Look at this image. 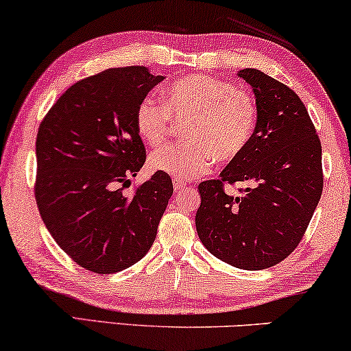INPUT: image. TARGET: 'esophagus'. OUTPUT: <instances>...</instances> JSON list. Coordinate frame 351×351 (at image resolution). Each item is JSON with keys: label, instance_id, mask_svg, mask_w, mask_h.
Segmentation results:
<instances>
[{"label": "esophagus", "instance_id": "34e87169", "mask_svg": "<svg viewBox=\"0 0 351 351\" xmlns=\"http://www.w3.org/2000/svg\"><path fill=\"white\" fill-rule=\"evenodd\" d=\"M172 185H174V190L176 191H182V190L186 189V184H185V182H182L180 179L172 180Z\"/></svg>", "mask_w": 351, "mask_h": 351}]
</instances>
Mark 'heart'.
I'll return each instance as SVG.
<instances>
[{
	"label": "heart",
	"instance_id": "1",
	"mask_svg": "<svg viewBox=\"0 0 351 351\" xmlns=\"http://www.w3.org/2000/svg\"><path fill=\"white\" fill-rule=\"evenodd\" d=\"M189 121L186 142L167 145L150 155L152 171L174 179H195L215 160H237L251 145L257 131L258 110L254 97L230 81L190 75L165 90L162 104L147 95L136 110V129L147 145L158 147L169 137L171 123Z\"/></svg>",
	"mask_w": 351,
	"mask_h": 351
}]
</instances>
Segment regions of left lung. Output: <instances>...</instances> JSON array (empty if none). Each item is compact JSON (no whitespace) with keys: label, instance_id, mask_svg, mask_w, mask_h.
Masks as SVG:
<instances>
[{"label":"left lung","instance_id":"obj_1","mask_svg":"<svg viewBox=\"0 0 351 351\" xmlns=\"http://www.w3.org/2000/svg\"><path fill=\"white\" fill-rule=\"evenodd\" d=\"M252 88L258 110L251 145L198 185L196 232L210 254L243 270H263L299 246L323 193L321 142L304 102L261 70L238 71ZM249 181L241 197L225 183Z\"/></svg>","mask_w":351,"mask_h":351}]
</instances>
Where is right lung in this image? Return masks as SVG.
Instances as JSON below:
<instances>
[{"label": "right lung", "instance_id": "obj_1", "mask_svg": "<svg viewBox=\"0 0 351 351\" xmlns=\"http://www.w3.org/2000/svg\"><path fill=\"white\" fill-rule=\"evenodd\" d=\"M165 76L145 66L110 69L75 83L40 124L35 198L60 249L99 275L121 271L148 252L172 196L155 172L124 196L145 162L136 110Z\"/></svg>", "mask_w": 351, "mask_h": 351}]
</instances>
